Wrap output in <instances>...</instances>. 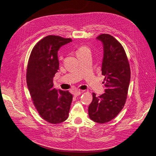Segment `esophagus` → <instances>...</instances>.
<instances>
[{"label": "esophagus", "mask_w": 156, "mask_h": 156, "mask_svg": "<svg viewBox=\"0 0 156 156\" xmlns=\"http://www.w3.org/2000/svg\"><path fill=\"white\" fill-rule=\"evenodd\" d=\"M82 93V91H76L74 93V96H75V97H77V96H79L80 94Z\"/></svg>", "instance_id": "1"}]
</instances>
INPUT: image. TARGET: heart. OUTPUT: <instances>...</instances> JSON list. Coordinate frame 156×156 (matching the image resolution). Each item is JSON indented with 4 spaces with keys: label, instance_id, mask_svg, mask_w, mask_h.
I'll return each mask as SVG.
<instances>
[{
    "label": "heart",
    "instance_id": "obj_1",
    "mask_svg": "<svg viewBox=\"0 0 156 156\" xmlns=\"http://www.w3.org/2000/svg\"><path fill=\"white\" fill-rule=\"evenodd\" d=\"M89 51L88 48L85 46H81L78 48V49L77 51V53L82 52H84V51Z\"/></svg>",
    "mask_w": 156,
    "mask_h": 156
}]
</instances>
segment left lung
I'll return each mask as SVG.
<instances>
[{
	"label": "left lung",
	"instance_id": "8db88e82",
	"mask_svg": "<svg viewBox=\"0 0 156 156\" xmlns=\"http://www.w3.org/2000/svg\"><path fill=\"white\" fill-rule=\"evenodd\" d=\"M103 44L102 75L105 76V93L96 97L88 107L90 118L98 123L107 122L115 118L125 104L130 80V69L126 52L113 37L101 34L96 38Z\"/></svg>",
	"mask_w": 156,
	"mask_h": 156
}]
</instances>
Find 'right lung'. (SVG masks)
<instances>
[{
    "instance_id": "1",
    "label": "right lung",
    "mask_w": 156,
    "mask_h": 156,
    "mask_svg": "<svg viewBox=\"0 0 156 156\" xmlns=\"http://www.w3.org/2000/svg\"><path fill=\"white\" fill-rule=\"evenodd\" d=\"M72 41L57 35H48L33 48L27 64L26 80L34 104L40 116L55 124L68 117L73 95L54 88L53 79L59 69L58 51Z\"/></svg>"
}]
</instances>
